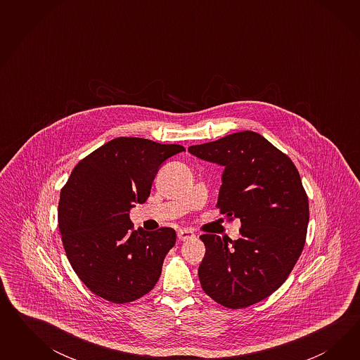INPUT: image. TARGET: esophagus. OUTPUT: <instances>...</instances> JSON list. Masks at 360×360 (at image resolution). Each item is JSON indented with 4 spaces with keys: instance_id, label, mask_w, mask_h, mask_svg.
Listing matches in <instances>:
<instances>
[{
    "instance_id": "esophagus-1",
    "label": "esophagus",
    "mask_w": 360,
    "mask_h": 360,
    "mask_svg": "<svg viewBox=\"0 0 360 360\" xmlns=\"http://www.w3.org/2000/svg\"><path fill=\"white\" fill-rule=\"evenodd\" d=\"M176 236L181 241H186V240L194 239L195 238V233L188 229H179L176 232Z\"/></svg>"
}]
</instances>
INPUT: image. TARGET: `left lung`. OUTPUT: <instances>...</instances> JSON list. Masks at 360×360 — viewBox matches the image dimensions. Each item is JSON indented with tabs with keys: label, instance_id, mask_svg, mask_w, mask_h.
Segmentation results:
<instances>
[{
	"label": "left lung",
	"instance_id": "8db88e82",
	"mask_svg": "<svg viewBox=\"0 0 360 360\" xmlns=\"http://www.w3.org/2000/svg\"><path fill=\"white\" fill-rule=\"evenodd\" d=\"M188 152L224 167L217 207L241 221L238 240L200 236L202 289L229 309L257 304L285 283L305 245L309 200L300 173L256 131L232 133Z\"/></svg>",
	"mask_w": 360,
	"mask_h": 360
}]
</instances>
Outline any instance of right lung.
Instances as JSON below:
<instances>
[{"label": "right lung", "mask_w": 360, "mask_h": 360, "mask_svg": "<svg viewBox=\"0 0 360 360\" xmlns=\"http://www.w3.org/2000/svg\"><path fill=\"white\" fill-rule=\"evenodd\" d=\"M185 148L119 137L88 154L60 191L58 221L67 259L95 295L125 304L158 281L175 231L133 229L129 211L145 203L161 165Z\"/></svg>", "instance_id": "right-lung-1"}]
</instances>
